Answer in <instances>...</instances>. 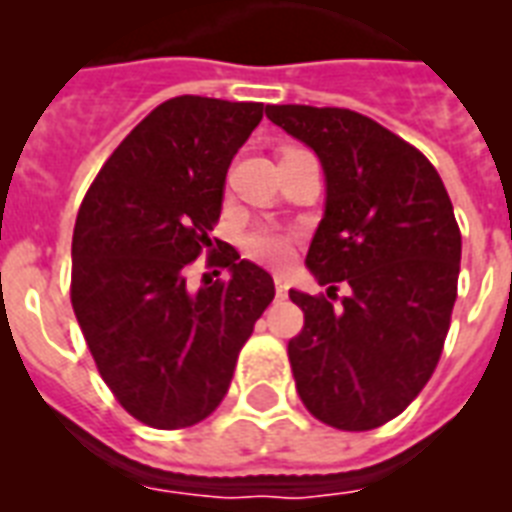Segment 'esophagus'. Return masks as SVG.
Masks as SVG:
<instances>
[{"label":"esophagus","instance_id":"esophagus-1","mask_svg":"<svg viewBox=\"0 0 512 512\" xmlns=\"http://www.w3.org/2000/svg\"><path fill=\"white\" fill-rule=\"evenodd\" d=\"M273 284H276V295H279V297H287L289 295L287 276H276V279H273Z\"/></svg>","mask_w":512,"mask_h":512}]
</instances>
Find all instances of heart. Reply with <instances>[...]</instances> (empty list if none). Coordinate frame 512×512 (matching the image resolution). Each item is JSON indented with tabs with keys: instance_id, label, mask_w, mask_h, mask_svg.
I'll return each instance as SVG.
<instances>
[{
	"instance_id": "1",
	"label": "heart",
	"mask_w": 512,
	"mask_h": 512,
	"mask_svg": "<svg viewBox=\"0 0 512 512\" xmlns=\"http://www.w3.org/2000/svg\"><path fill=\"white\" fill-rule=\"evenodd\" d=\"M292 244H295L292 233L279 231V228H255L244 239V249L249 252V257H255L257 263L273 265V268H279L292 257Z\"/></svg>"
}]
</instances>
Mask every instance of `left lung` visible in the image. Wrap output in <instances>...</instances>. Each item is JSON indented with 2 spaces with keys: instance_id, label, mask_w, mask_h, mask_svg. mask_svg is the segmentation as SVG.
<instances>
[{
  "instance_id": "left-lung-1",
  "label": "left lung",
  "mask_w": 512,
  "mask_h": 512,
  "mask_svg": "<svg viewBox=\"0 0 512 512\" xmlns=\"http://www.w3.org/2000/svg\"><path fill=\"white\" fill-rule=\"evenodd\" d=\"M321 159L327 209L305 265L327 295L289 289L305 313L289 340L297 393L316 420L372 430L436 372L457 300L462 236L436 167L350 108L268 106ZM351 295L334 305L336 281Z\"/></svg>"
}]
</instances>
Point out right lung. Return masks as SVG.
Segmentation results:
<instances>
[{
	"mask_svg": "<svg viewBox=\"0 0 512 512\" xmlns=\"http://www.w3.org/2000/svg\"><path fill=\"white\" fill-rule=\"evenodd\" d=\"M260 119L263 103L164 100L108 156L76 215V321L116 401L151 428L215 412L276 295L271 273L209 239L231 159ZM204 251L229 279L191 293L184 273Z\"/></svg>",
	"mask_w": 512,
	"mask_h": 512,
	"instance_id": "1",
	"label": "right lung"
}]
</instances>
